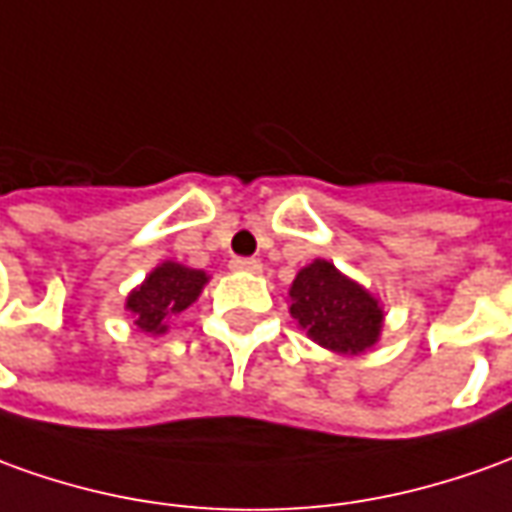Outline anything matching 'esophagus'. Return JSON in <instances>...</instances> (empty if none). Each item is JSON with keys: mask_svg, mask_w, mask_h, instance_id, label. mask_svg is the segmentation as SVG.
Here are the masks:
<instances>
[{"mask_svg": "<svg viewBox=\"0 0 512 512\" xmlns=\"http://www.w3.org/2000/svg\"><path fill=\"white\" fill-rule=\"evenodd\" d=\"M231 267L239 270V273H262V262L259 259H242V256H236V259H231Z\"/></svg>", "mask_w": 512, "mask_h": 512, "instance_id": "1", "label": "esophagus"}]
</instances>
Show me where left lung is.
Instances as JSON below:
<instances>
[{
  "instance_id": "1",
  "label": "left lung",
  "mask_w": 512,
  "mask_h": 512,
  "mask_svg": "<svg viewBox=\"0 0 512 512\" xmlns=\"http://www.w3.org/2000/svg\"><path fill=\"white\" fill-rule=\"evenodd\" d=\"M290 298V315L306 337L337 354L365 351L382 331L379 301L323 259L295 276Z\"/></svg>"
}]
</instances>
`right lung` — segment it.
Returning a JSON list of instances; mask_svg holds the SVG:
<instances>
[{"mask_svg": "<svg viewBox=\"0 0 512 512\" xmlns=\"http://www.w3.org/2000/svg\"><path fill=\"white\" fill-rule=\"evenodd\" d=\"M206 281H209L206 273L189 270L183 264L164 262L161 267H155L142 287L130 292L128 309L136 317L133 323L147 334L167 331L169 320L197 301Z\"/></svg>", "mask_w": 512, "mask_h": 512, "instance_id": "add662e5", "label": "right lung"}]
</instances>
